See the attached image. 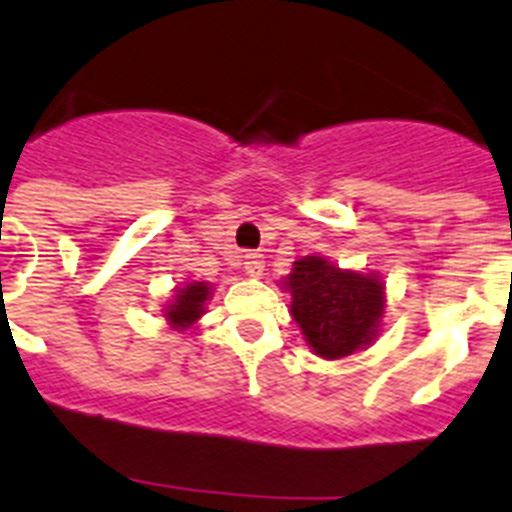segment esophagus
<instances>
[{
	"mask_svg": "<svg viewBox=\"0 0 512 512\" xmlns=\"http://www.w3.org/2000/svg\"><path fill=\"white\" fill-rule=\"evenodd\" d=\"M243 272H246L248 277H259V274L264 272V256H261V253H246V256H243Z\"/></svg>",
	"mask_w": 512,
	"mask_h": 512,
	"instance_id": "esophagus-1",
	"label": "esophagus"
}]
</instances>
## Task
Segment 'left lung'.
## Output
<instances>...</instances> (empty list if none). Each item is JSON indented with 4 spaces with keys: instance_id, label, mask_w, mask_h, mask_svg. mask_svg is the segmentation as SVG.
<instances>
[{
    "instance_id": "8db88e82",
    "label": "left lung",
    "mask_w": 512,
    "mask_h": 512,
    "mask_svg": "<svg viewBox=\"0 0 512 512\" xmlns=\"http://www.w3.org/2000/svg\"><path fill=\"white\" fill-rule=\"evenodd\" d=\"M292 318L318 357L339 360L378 334L383 282L373 274L344 272L321 256H303L287 277Z\"/></svg>"
}]
</instances>
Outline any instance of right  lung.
<instances>
[{
	"instance_id": "obj_1",
	"label": "right lung",
	"mask_w": 512,
	"mask_h": 512,
	"mask_svg": "<svg viewBox=\"0 0 512 512\" xmlns=\"http://www.w3.org/2000/svg\"><path fill=\"white\" fill-rule=\"evenodd\" d=\"M209 295H212V292H209L207 282H191V285L181 287L176 300H173V305H170L168 313H165L170 326L178 331L189 329L191 323L204 313V300H207Z\"/></svg>"
}]
</instances>
